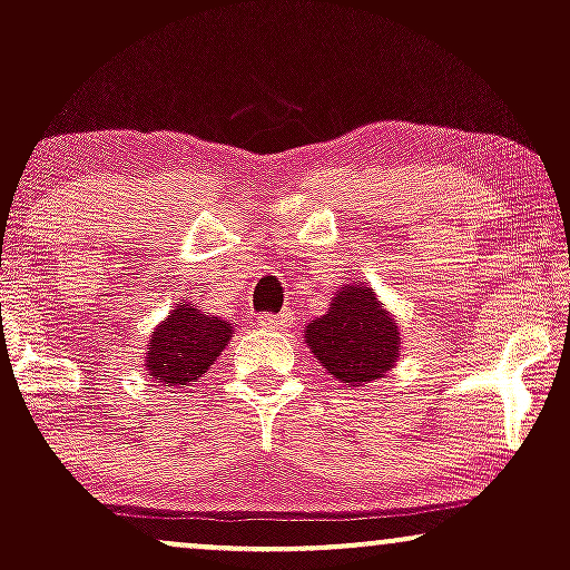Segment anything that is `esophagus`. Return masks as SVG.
I'll return each instance as SVG.
<instances>
[{"instance_id": "esophagus-1", "label": "esophagus", "mask_w": 570, "mask_h": 570, "mask_svg": "<svg viewBox=\"0 0 570 570\" xmlns=\"http://www.w3.org/2000/svg\"><path fill=\"white\" fill-rule=\"evenodd\" d=\"M257 324L263 326V330L281 332L292 324V313H259Z\"/></svg>"}]
</instances>
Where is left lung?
Returning a JSON list of instances; mask_svg holds the SVG:
<instances>
[{"label": "left lung", "mask_w": 570, "mask_h": 570, "mask_svg": "<svg viewBox=\"0 0 570 570\" xmlns=\"http://www.w3.org/2000/svg\"><path fill=\"white\" fill-rule=\"evenodd\" d=\"M305 343L318 364L348 389L381 381L402 353L394 313L362 281L340 286L330 311L305 326Z\"/></svg>", "instance_id": "obj_1"}]
</instances>
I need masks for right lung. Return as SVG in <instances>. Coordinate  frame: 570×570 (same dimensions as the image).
<instances>
[{
	"mask_svg": "<svg viewBox=\"0 0 570 570\" xmlns=\"http://www.w3.org/2000/svg\"><path fill=\"white\" fill-rule=\"evenodd\" d=\"M233 335L230 322L208 316L193 303H179L149 335L144 370L155 383L185 389L212 370Z\"/></svg>",
	"mask_w": 570,
	"mask_h": 570,
	"instance_id": "right-lung-1",
	"label": "right lung"
}]
</instances>
